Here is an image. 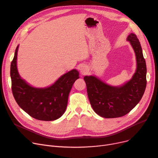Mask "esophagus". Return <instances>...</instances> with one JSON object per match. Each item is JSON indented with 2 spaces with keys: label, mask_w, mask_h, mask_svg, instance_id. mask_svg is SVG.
<instances>
[{
  "label": "esophagus",
  "mask_w": 158,
  "mask_h": 158,
  "mask_svg": "<svg viewBox=\"0 0 158 158\" xmlns=\"http://www.w3.org/2000/svg\"><path fill=\"white\" fill-rule=\"evenodd\" d=\"M80 72L82 75H85L88 72V68L85 65H82L80 67Z\"/></svg>",
  "instance_id": "34e87169"
}]
</instances>
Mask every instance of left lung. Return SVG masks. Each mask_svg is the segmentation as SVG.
<instances>
[{"instance_id":"left-lung-1","label":"left lung","mask_w":158,"mask_h":158,"mask_svg":"<svg viewBox=\"0 0 158 158\" xmlns=\"http://www.w3.org/2000/svg\"><path fill=\"white\" fill-rule=\"evenodd\" d=\"M127 40L134 49L137 63L136 70L129 81L121 86H111L93 76L84 77L91 106L97 114L106 118L121 117L129 113L145 90L147 67L142 47L133 33Z\"/></svg>"}]
</instances>
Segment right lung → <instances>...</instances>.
<instances>
[{"label":"right lung","instance_id":"add662e5","mask_svg":"<svg viewBox=\"0 0 158 158\" xmlns=\"http://www.w3.org/2000/svg\"><path fill=\"white\" fill-rule=\"evenodd\" d=\"M19 46L11 63V89L16 102L31 117L43 121H52L64 113L71 88L79 77V72L72 70L58 79L51 86L34 88L19 76L16 66Z\"/></svg>","mask_w":158,"mask_h":158}]
</instances>
